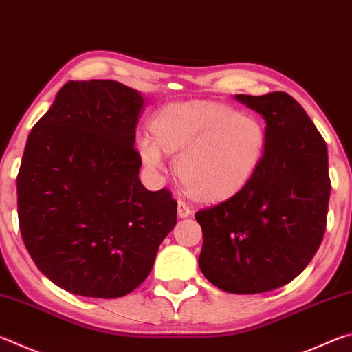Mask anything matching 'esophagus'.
Segmentation results:
<instances>
[{
	"label": "esophagus",
	"instance_id": "34e87169",
	"mask_svg": "<svg viewBox=\"0 0 352 352\" xmlns=\"http://www.w3.org/2000/svg\"><path fill=\"white\" fill-rule=\"evenodd\" d=\"M177 214H178V217H180V219H186V217L190 216V214H192V211H190L186 205L182 204V201H180V204H178V206H177Z\"/></svg>",
	"mask_w": 352,
	"mask_h": 352
}]
</instances>
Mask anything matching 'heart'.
Here are the masks:
<instances>
[{
	"instance_id": "heart-1",
	"label": "heart",
	"mask_w": 352,
	"mask_h": 352,
	"mask_svg": "<svg viewBox=\"0 0 352 352\" xmlns=\"http://www.w3.org/2000/svg\"><path fill=\"white\" fill-rule=\"evenodd\" d=\"M151 132L136 140L142 164L160 172L164 155H178L175 172L184 192L205 205L239 195L267 151L264 124L217 100L166 105L153 116Z\"/></svg>"
}]
</instances>
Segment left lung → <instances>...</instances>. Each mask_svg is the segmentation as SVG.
Masks as SVG:
<instances>
[{
    "mask_svg": "<svg viewBox=\"0 0 352 352\" xmlns=\"http://www.w3.org/2000/svg\"><path fill=\"white\" fill-rule=\"evenodd\" d=\"M234 99L264 118L267 151L239 195L195 212L204 231L199 267L228 294H262L300 275L323 239L331 194L327 147L287 93Z\"/></svg>",
    "mask_w": 352,
    "mask_h": 352,
    "instance_id": "obj_1",
    "label": "left lung"
}]
</instances>
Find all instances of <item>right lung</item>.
Returning <instances> with one entry per match:
<instances>
[{"instance_id":"1","label":"right lung","mask_w":352,"mask_h":352,"mask_svg":"<svg viewBox=\"0 0 352 352\" xmlns=\"http://www.w3.org/2000/svg\"><path fill=\"white\" fill-rule=\"evenodd\" d=\"M144 100L115 80H69L28 136L16 177L23 241L38 270L74 295L130 294L177 223L169 190H147L138 177Z\"/></svg>"}]
</instances>
